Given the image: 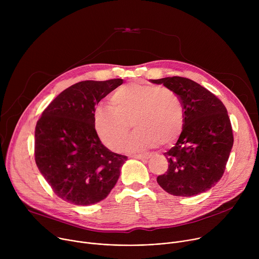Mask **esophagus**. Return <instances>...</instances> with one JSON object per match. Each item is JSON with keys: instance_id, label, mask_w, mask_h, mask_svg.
<instances>
[{"instance_id": "obj_1", "label": "esophagus", "mask_w": 259, "mask_h": 259, "mask_svg": "<svg viewBox=\"0 0 259 259\" xmlns=\"http://www.w3.org/2000/svg\"><path fill=\"white\" fill-rule=\"evenodd\" d=\"M130 157H131V158H134V159H143V160H147V159H150V158H151V156H150V155H141V154L131 155Z\"/></svg>"}]
</instances>
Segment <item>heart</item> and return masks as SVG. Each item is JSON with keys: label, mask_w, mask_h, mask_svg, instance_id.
<instances>
[{"label": "heart", "mask_w": 259, "mask_h": 259, "mask_svg": "<svg viewBox=\"0 0 259 259\" xmlns=\"http://www.w3.org/2000/svg\"><path fill=\"white\" fill-rule=\"evenodd\" d=\"M131 121L137 129L126 140L125 150L153 149L158 143L170 145L183 128L181 99L167 87L132 82L112 94L110 105H98L94 109L96 133L113 151L121 147L131 128Z\"/></svg>", "instance_id": "1"}]
</instances>
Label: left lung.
Wrapping results in <instances>:
<instances>
[{"label":"left lung","instance_id":"1","mask_svg":"<svg viewBox=\"0 0 259 259\" xmlns=\"http://www.w3.org/2000/svg\"><path fill=\"white\" fill-rule=\"evenodd\" d=\"M173 90L181 99L184 123L180 136L164 153L168 170L157 177L168 194L192 197L202 194L223 177L234 144L228 110L213 93L182 77L151 80Z\"/></svg>","mask_w":259,"mask_h":259}]
</instances>
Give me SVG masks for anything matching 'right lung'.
I'll list each match as a JSON object with an SVG mask.
<instances>
[{
    "instance_id": "add662e5",
    "label": "right lung",
    "mask_w": 259,
    "mask_h": 259,
    "mask_svg": "<svg viewBox=\"0 0 259 259\" xmlns=\"http://www.w3.org/2000/svg\"><path fill=\"white\" fill-rule=\"evenodd\" d=\"M123 84L122 79L82 81L56 96L36 122L34 160L62 200L88 206L116 186L126 156L101 143L93 122L95 105Z\"/></svg>"
}]
</instances>
